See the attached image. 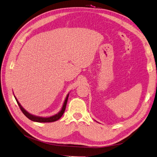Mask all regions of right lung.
Wrapping results in <instances>:
<instances>
[{
  "label": "right lung",
  "mask_w": 157,
  "mask_h": 157,
  "mask_svg": "<svg viewBox=\"0 0 157 157\" xmlns=\"http://www.w3.org/2000/svg\"><path fill=\"white\" fill-rule=\"evenodd\" d=\"M69 95V93L67 95V96H66V98H65V101H64V103H63V105L62 106V108H61V109L60 110V111L59 113H57V114H56L55 115L51 116V117H38V116H35V115H32V114L29 113V112H27L25 110V109L21 105V104L20 103V102L17 101V98H16L15 96H14V98H15L16 100V101H17V103L18 104L19 107H20V109L21 110L22 113L24 114V115L28 118H29V119H30L31 121H34V122H55L56 121L59 120V118L61 117V116L63 115V114L64 113L65 110L66 105H67V99H68Z\"/></svg>",
  "instance_id": "1"
}]
</instances>
